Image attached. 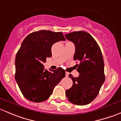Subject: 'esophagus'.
I'll use <instances>...</instances> for the list:
<instances>
[{
  "mask_svg": "<svg viewBox=\"0 0 121 121\" xmlns=\"http://www.w3.org/2000/svg\"><path fill=\"white\" fill-rule=\"evenodd\" d=\"M69 73H68V72H66V73H65L66 77H68V76H69Z\"/></svg>",
  "mask_w": 121,
  "mask_h": 121,
  "instance_id": "1",
  "label": "esophagus"
}]
</instances>
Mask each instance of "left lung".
Listing matches in <instances>:
<instances>
[{
  "label": "left lung",
  "instance_id": "8db88e82",
  "mask_svg": "<svg viewBox=\"0 0 121 121\" xmlns=\"http://www.w3.org/2000/svg\"><path fill=\"white\" fill-rule=\"evenodd\" d=\"M65 37L74 43L75 53L73 59L80 62L76 65L79 77L69 75L73 81V85L66 90V95L72 104L87 105L97 96L105 81L103 55L98 43L87 32H72L66 34Z\"/></svg>",
  "mask_w": 121,
  "mask_h": 121
}]
</instances>
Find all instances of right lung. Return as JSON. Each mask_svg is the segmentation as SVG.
<instances>
[{
  "instance_id": "add662e5",
  "label": "right lung",
  "mask_w": 121,
  "mask_h": 121,
  "mask_svg": "<svg viewBox=\"0 0 121 121\" xmlns=\"http://www.w3.org/2000/svg\"><path fill=\"white\" fill-rule=\"evenodd\" d=\"M65 39L61 32L40 30L30 34L23 40L16 54L15 79L27 99L35 103L47 100L65 77L62 68L48 71L42 64L52 56L53 44Z\"/></svg>"
}]
</instances>
